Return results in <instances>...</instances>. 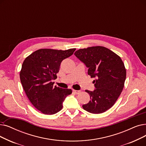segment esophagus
I'll return each instance as SVG.
<instances>
[{
	"mask_svg": "<svg viewBox=\"0 0 146 146\" xmlns=\"http://www.w3.org/2000/svg\"><path fill=\"white\" fill-rule=\"evenodd\" d=\"M73 92L75 94H79L80 92V91H78V90H73Z\"/></svg>",
	"mask_w": 146,
	"mask_h": 146,
	"instance_id": "34e87169",
	"label": "esophagus"
}]
</instances>
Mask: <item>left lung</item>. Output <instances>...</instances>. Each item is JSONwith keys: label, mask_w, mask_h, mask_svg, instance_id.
I'll use <instances>...</instances> for the list:
<instances>
[{"label": "left lung", "mask_w": 146, "mask_h": 146, "mask_svg": "<svg viewBox=\"0 0 146 146\" xmlns=\"http://www.w3.org/2000/svg\"><path fill=\"white\" fill-rule=\"evenodd\" d=\"M74 54L88 68L91 78L95 79V90L85 91L91 100L82 107L93 114L106 111L115 103L123 90L126 69L122 60L111 50L100 46L80 49Z\"/></svg>", "instance_id": "8db88e82"}]
</instances>
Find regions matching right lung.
Segmentation results:
<instances>
[{"instance_id": "1", "label": "right lung", "mask_w": 146, "mask_h": 146, "mask_svg": "<svg viewBox=\"0 0 146 146\" xmlns=\"http://www.w3.org/2000/svg\"><path fill=\"white\" fill-rule=\"evenodd\" d=\"M75 48L68 50L40 49L24 61L20 77L28 98L35 107L45 115H53L62 108L70 89L53 86L61 62L70 56Z\"/></svg>"}]
</instances>
